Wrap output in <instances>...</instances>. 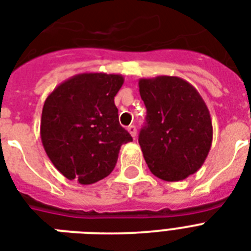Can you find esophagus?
Wrapping results in <instances>:
<instances>
[{"mask_svg":"<svg viewBox=\"0 0 251 251\" xmlns=\"http://www.w3.org/2000/svg\"><path fill=\"white\" fill-rule=\"evenodd\" d=\"M127 131H129L130 134H131V137L135 138V135H137V127L134 125H130L129 127H127Z\"/></svg>","mask_w":251,"mask_h":251,"instance_id":"34e87169","label":"esophagus"}]
</instances>
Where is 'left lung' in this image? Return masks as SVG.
Returning a JSON list of instances; mask_svg holds the SVG:
<instances>
[{
	"label": "left lung",
	"mask_w": 251,
	"mask_h": 251,
	"mask_svg": "<svg viewBox=\"0 0 251 251\" xmlns=\"http://www.w3.org/2000/svg\"><path fill=\"white\" fill-rule=\"evenodd\" d=\"M147 109L139 146L150 171L175 182L202 167L212 143V122L206 102L189 82L160 75L139 79Z\"/></svg>",
	"instance_id": "1"
}]
</instances>
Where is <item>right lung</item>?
Returning <instances> with one entry per match:
<instances>
[{"instance_id": "right-lung-1", "label": "right lung", "mask_w": 251, "mask_h": 251, "mask_svg": "<svg viewBox=\"0 0 251 251\" xmlns=\"http://www.w3.org/2000/svg\"><path fill=\"white\" fill-rule=\"evenodd\" d=\"M124 76L83 73L49 94L43 106L40 137L53 165L68 179L90 185L116 167L124 143L133 138L118 122L114 96Z\"/></svg>"}]
</instances>
